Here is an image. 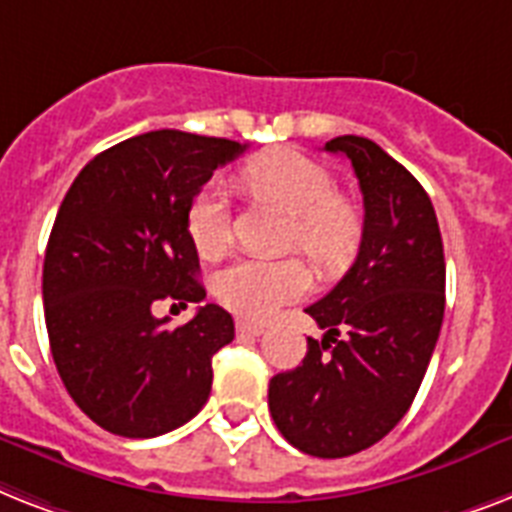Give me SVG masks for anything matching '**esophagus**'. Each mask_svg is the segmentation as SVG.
Returning a JSON list of instances; mask_svg holds the SVG:
<instances>
[{
  "label": "esophagus",
  "mask_w": 512,
  "mask_h": 512,
  "mask_svg": "<svg viewBox=\"0 0 512 512\" xmlns=\"http://www.w3.org/2000/svg\"><path fill=\"white\" fill-rule=\"evenodd\" d=\"M237 333H240V335H261V333H264V325H259V322L240 320V322H237Z\"/></svg>",
  "instance_id": "34e87169"
}]
</instances>
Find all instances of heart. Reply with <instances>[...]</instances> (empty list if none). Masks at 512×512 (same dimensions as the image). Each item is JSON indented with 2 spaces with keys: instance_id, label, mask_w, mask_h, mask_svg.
Listing matches in <instances>:
<instances>
[{
  "instance_id": "obj_1",
  "label": "heart",
  "mask_w": 512,
  "mask_h": 512,
  "mask_svg": "<svg viewBox=\"0 0 512 512\" xmlns=\"http://www.w3.org/2000/svg\"><path fill=\"white\" fill-rule=\"evenodd\" d=\"M240 185L293 216L288 245L306 253L322 272L346 267L362 243V214L335 195L333 174L309 155L272 147L245 163ZM187 232L200 256L216 259L230 245V206L222 185H206L187 208ZM214 290L230 312L245 320H269L277 309L309 290V272L298 259H237L214 280Z\"/></svg>"
}]
</instances>
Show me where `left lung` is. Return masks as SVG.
Wrapping results in <instances>:
<instances>
[{"instance_id": "8db88e82", "label": "left lung", "mask_w": 512, "mask_h": 512, "mask_svg": "<svg viewBox=\"0 0 512 512\" xmlns=\"http://www.w3.org/2000/svg\"><path fill=\"white\" fill-rule=\"evenodd\" d=\"M346 155L365 200L357 261L306 309L327 333L296 370L269 380L277 431L312 457H349L410 410L444 320V245L420 182L367 137L325 142Z\"/></svg>"}]
</instances>
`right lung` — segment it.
Returning a JSON list of instances; mask_svg holds the SVG:
<instances>
[{"label": "right lung", "instance_id": "obj_1", "mask_svg": "<svg viewBox=\"0 0 512 512\" xmlns=\"http://www.w3.org/2000/svg\"><path fill=\"white\" fill-rule=\"evenodd\" d=\"M245 145L161 129L118 142L73 179L44 253V320L63 386L105 431L153 439L211 394V357L235 338L222 306L169 327L155 306L200 304L187 208Z\"/></svg>", "mask_w": 512, "mask_h": 512}]
</instances>
